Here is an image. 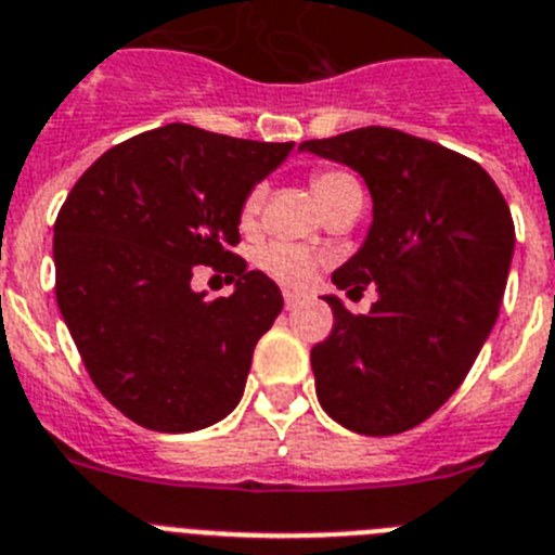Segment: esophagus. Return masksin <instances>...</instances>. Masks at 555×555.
Here are the masks:
<instances>
[{"instance_id":"obj_1","label":"esophagus","mask_w":555,"mask_h":555,"mask_svg":"<svg viewBox=\"0 0 555 555\" xmlns=\"http://www.w3.org/2000/svg\"><path fill=\"white\" fill-rule=\"evenodd\" d=\"M298 305H301V296L293 291H284V307H287V310H296Z\"/></svg>"}]
</instances>
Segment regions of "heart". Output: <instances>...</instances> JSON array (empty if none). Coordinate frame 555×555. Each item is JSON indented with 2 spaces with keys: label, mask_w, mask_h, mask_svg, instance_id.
<instances>
[{
  "label": "heart",
  "mask_w": 555,
  "mask_h": 555,
  "mask_svg": "<svg viewBox=\"0 0 555 555\" xmlns=\"http://www.w3.org/2000/svg\"><path fill=\"white\" fill-rule=\"evenodd\" d=\"M310 190L312 195H315L318 206L326 211L332 204H337L340 197L349 195L351 190H360V186L358 181L344 170H318L312 172L310 178ZM259 209H262V186H254V190L243 197V206H240V229H254L259 218ZM257 264L259 271H264L271 279H276L279 284H287V287H305L318 271L315 257L282 243H271L264 245V248H259Z\"/></svg>",
  "instance_id": "1"
}]
</instances>
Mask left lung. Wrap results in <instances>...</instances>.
<instances>
[{
	"label": "left lung",
	"mask_w": 555,
	"mask_h": 555,
	"mask_svg": "<svg viewBox=\"0 0 555 555\" xmlns=\"http://www.w3.org/2000/svg\"><path fill=\"white\" fill-rule=\"evenodd\" d=\"M298 151L363 176L374 220L332 273L337 291L377 287L369 315L326 296L335 324L310 351L318 402L349 430L397 436L457 391L498 321L514 254L503 192L478 162L397 128L310 139Z\"/></svg>",
	"instance_id": "8db88e82"
}]
</instances>
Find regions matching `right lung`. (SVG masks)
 I'll return each mask as SVG.
<instances>
[{
  "label": "right lung",
  "instance_id": "right-lung-1",
  "mask_svg": "<svg viewBox=\"0 0 555 555\" xmlns=\"http://www.w3.org/2000/svg\"><path fill=\"white\" fill-rule=\"evenodd\" d=\"M293 151L192 125L114 144L57 211L55 296L91 383L119 413L158 433H192L243 399L259 337L282 293L234 254L243 197ZM197 263L235 293L206 302Z\"/></svg>",
  "mask_w": 555,
  "mask_h": 555
}]
</instances>
